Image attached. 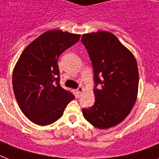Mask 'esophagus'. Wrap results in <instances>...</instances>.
<instances>
[{
  "instance_id": "obj_1",
  "label": "esophagus",
  "mask_w": 159,
  "mask_h": 159,
  "mask_svg": "<svg viewBox=\"0 0 159 159\" xmlns=\"http://www.w3.org/2000/svg\"><path fill=\"white\" fill-rule=\"evenodd\" d=\"M83 91H84V90H83V88H82V87H80L77 88V91H76V92H77V94L78 95V97H80V96H81V94H82V92H83Z\"/></svg>"
}]
</instances>
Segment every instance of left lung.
<instances>
[{
    "mask_svg": "<svg viewBox=\"0 0 159 159\" xmlns=\"http://www.w3.org/2000/svg\"><path fill=\"white\" fill-rule=\"evenodd\" d=\"M82 42L94 70L95 103L83 109L84 118L96 128L117 125L130 113L138 96L139 70L134 56L108 31L85 34Z\"/></svg>",
    "mask_w": 159,
    "mask_h": 159,
    "instance_id": "1",
    "label": "left lung"
}]
</instances>
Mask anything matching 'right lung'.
<instances>
[{
    "instance_id": "1",
    "label": "right lung",
    "mask_w": 159,
    "mask_h": 159,
    "mask_svg": "<svg viewBox=\"0 0 159 159\" xmlns=\"http://www.w3.org/2000/svg\"><path fill=\"white\" fill-rule=\"evenodd\" d=\"M81 34L48 30L22 52L12 75L16 101L24 115L39 125L54 123L75 97L59 83L57 59L78 42Z\"/></svg>"
}]
</instances>
